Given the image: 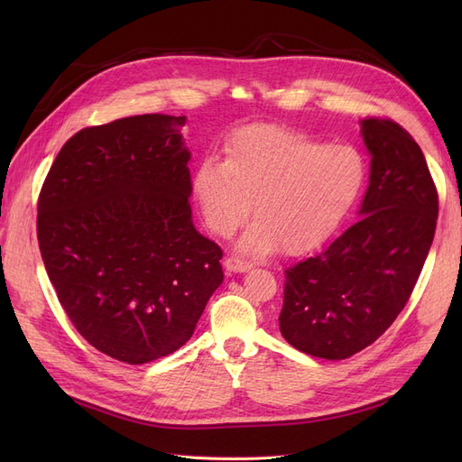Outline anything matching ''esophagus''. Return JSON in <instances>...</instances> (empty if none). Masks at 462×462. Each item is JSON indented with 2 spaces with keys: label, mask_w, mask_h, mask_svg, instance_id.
<instances>
[{
  "label": "esophagus",
  "mask_w": 462,
  "mask_h": 462,
  "mask_svg": "<svg viewBox=\"0 0 462 462\" xmlns=\"http://www.w3.org/2000/svg\"><path fill=\"white\" fill-rule=\"evenodd\" d=\"M223 265H226L227 272H246L253 268V262H246L239 256H227L226 262H223Z\"/></svg>",
  "instance_id": "esophagus-1"
}]
</instances>
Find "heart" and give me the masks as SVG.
<instances>
[{
	"label": "heart",
	"instance_id": "obj_1",
	"mask_svg": "<svg viewBox=\"0 0 462 462\" xmlns=\"http://www.w3.org/2000/svg\"><path fill=\"white\" fill-rule=\"evenodd\" d=\"M366 180V163L348 144L275 125H253L231 136L226 162L204 160L192 177L206 226L229 236L250 214L256 221L241 246L265 254L282 243L304 253L324 243L351 212Z\"/></svg>",
	"mask_w": 462,
	"mask_h": 462
}]
</instances>
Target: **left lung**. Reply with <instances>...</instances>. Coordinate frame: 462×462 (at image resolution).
<instances>
[{
	"instance_id": "8db88e82",
	"label": "left lung",
	"mask_w": 462,
	"mask_h": 462,
	"mask_svg": "<svg viewBox=\"0 0 462 462\" xmlns=\"http://www.w3.org/2000/svg\"><path fill=\"white\" fill-rule=\"evenodd\" d=\"M362 136L372 153L362 217L324 253L285 270L279 329L289 345L326 360L360 353L393 324L424 268L439 212L409 131L368 117Z\"/></svg>"
}]
</instances>
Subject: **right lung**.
Returning a JSON list of instances; mask_svg holds the SVG:
<instances>
[{
  "mask_svg": "<svg viewBox=\"0 0 462 462\" xmlns=\"http://www.w3.org/2000/svg\"><path fill=\"white\" fill-rule=\"evenodd\" d=\"M185 121L146 114L79 131L38 197L60 304L94 348L127 365L183 346L223 282V250L190 219Z\"/></svg>",
  "mask_w": 462,
  "mask_h": 462,
  "instance_id": "obj_1",
  "label": "right lung"
}]
</instances>
